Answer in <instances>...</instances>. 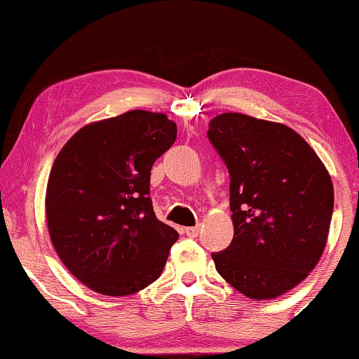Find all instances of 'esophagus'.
Here are the masks:
<instances>
[{
  "mask_svg": "<svg viewBox=\"0 0 359 359\" xmlns=\"http://www.w3.org/2000/svg\"><path fill=\"white\" fill-rule=\"evenodd\" d=\"M183 232L184 235H188L189 238H196L199 235V227H186Z\"/></svg>",
  "mask_w": 359,
  "mask_h": 359,
  "instance_id": "34e87169",
  "label": "esophagus"
}]
</instances>
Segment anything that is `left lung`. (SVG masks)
Instances as JSON below:
<instances>
[{
    "label": "left lung",
    "mask_w": 359,
    "mask_h": 359,
    "mask_svg": "<svg viewBox=\"0 0 359 359\" xmlns=\"http://www.w3.org/2000/svg\"><path fill=\"white\" fill-rule=\"evenodd\" d=\"M208 137L230 173L233 238L212 253L220 276L243 296L268 301L317 266L333 212L325 165L291 127L224 112Z\"/></svg>",
    "instance_id": "1"
}]
</instances>
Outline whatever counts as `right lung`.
Instances as JSON below:
<instances>
[{"mask_svg": "<svg viewBox=\"0 0 359 359\" xmlns=\"http://www.w3.org/2000/svg\"><path fill=\"white\" fill-rule=\"evenodd\" d=\"M163 112L134 109L81 127L58 151L46 193L62 263L102 296H130L158 279L178 232L156 219L150 170L176 140Z\"/></svg>", "mask_w": 359, "mask_h": 359, "instance_id": "add662e5", "label": "right lung"}]
</instances>
